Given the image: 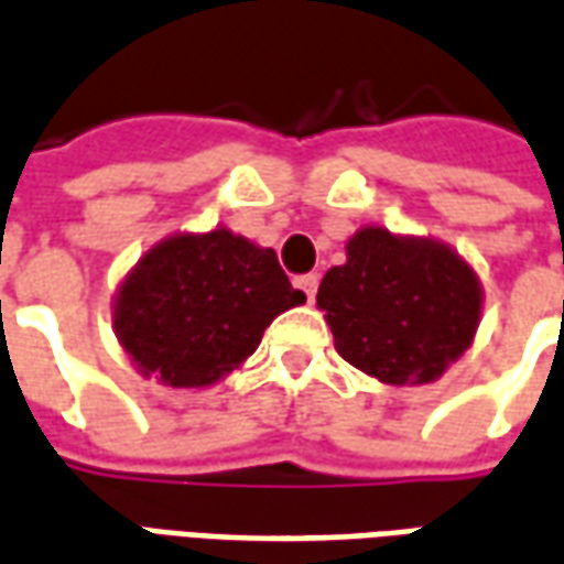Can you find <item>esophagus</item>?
Wrapping results in <instances>:
<instances>
[{
  "label": "esophagus",
  "instance_id": "esophagus-1",
  "mask_svg": "<svg viewBox=\"0 0 564 564\" xmlns=\"http://www.w3.org/2000/svg\"><path fill=\"white\" fill-rule=\"evenodd\" d=\"M299 286L305 290L307 302H314V295H317V286H319V278L317 274H302V278H299Z\"/></svg>",
  "mask_w": 564,
  "mask_h": 564
}]
</instances>
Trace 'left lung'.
Here are the masks:
<instances>
[{"instance_id": "left-lung-1", "label": "left lung", "mask_w": 564, "mask_h": 564, "mask_svg": "<svg viewBox=\"0 0 564 564\" xmlns=\"http://www.w3.org/2000/svg\"><path fill=\"white\" fill-rule=\"evenodd\" d=\"M317 305L341 359L404 387L441 378L465 354L480 319V286L444 245L362 229L347 241V262L326 271Z\"/></svg>"}]
</instances>
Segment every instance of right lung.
<instances>
[{
	"mask_svg": "<svg viewBox=\"0 0 564 564\" xmlns=\"http://www.w3.org/2000/svg\"><path fill=\"white\" fill-rule=\"evenodd\" d=\"M302 302L274 250L214 229L153 247L117 295L115 326L141 375L205 387L241 366L271 319Z\"/></svg>",
	"mask_w": 564,
	"mask_h": 564,
	"instance_id": "1",
	"label": "right lung"
}]
</instances>
